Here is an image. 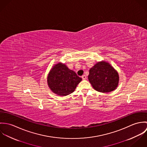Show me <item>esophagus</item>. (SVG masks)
<instances>
[{"label":"esophagus","mask_w":147,"mask_h":147,"mask_svg":"<svg viewBox=\"0 0 147 147\" xmlns=\"http://www.w3.org/2000/svg\"><path fill=\"white\" fill-rule=\"evenodd\" d=\"M82 79H83V80L86 79V75H83V76H82Z\"/></svg>","instance_id":"1"}]
</instances>
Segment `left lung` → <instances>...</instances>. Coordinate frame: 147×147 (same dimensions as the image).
<instances>
[{"label": "left lung", "mask_w": 147, "mask_h": 147, "mask_svg": "<svg viewBox=\"0 0 147 147\" xmlns=\"http://www.w3.org/2000/svg\"><path fill=\"white\" fill-rule=\"evenodd\" d=\"M88 80L96 90L108 93L117 88L119 77L117 70L110 63L101 61L89 69Z\"/></svg>", "instance_id": "obj_1"}]
</instances>
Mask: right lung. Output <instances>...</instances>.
<instances>
[{
  "instance_id": "right-lung-1",
  "label": "right lung",
  "mask_w": 147,
  "mask_h": 147,
  "mask_svg": "<svg viewBox=\"0 0 147 147\" xmlns=\"http://www.w3.org/2000/svg\"><path fill=\"white\" fill-rule=\"evenodd\" d=\"M82 80L76 72L69 69L64 63H57L50 69L47 76V84L50 90L60 96H65L74 92Z\"/></svg>"
}]
</instances>
